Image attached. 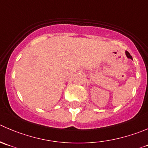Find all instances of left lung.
I'll use <instances>...</instances> for the list:
<instances>
[{
	"label": "left lung",
	"mask_w": 148,
	"mask_h": 148,
	"mask_svg": "<svg viewBox=\"0 0 148 148\" xmlns=\"http://www.w3.org/2000/svg\"><path fill=\"white\" fill-rule=\"evenodd\" d=\"M125 54H126V56H127V58H130V59H132V56L130 55V53H129L128 51H125ZM132 60H133V59H132Z\"/></svg>",
	"instance_id": "left-lung-1"
}]
</instances>
